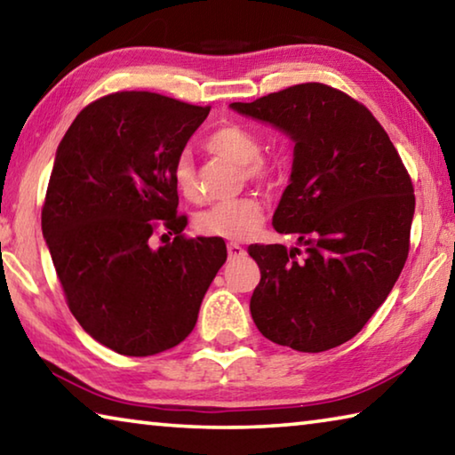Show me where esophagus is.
<instances>
[{
    "label": "esophagus",
    "instance_id": "34e87169",
    "mask_svg": "<svg viewBox=\"0 0 455 455\" xmlns=\"http://www.w3.org/2000/svg\"><path fill=\"white\" fill-rule=\"evenodd\" d=\"M227 251H228V259H241V257L246 255V251L243 249L241 244H236V243H228L227 244Z\"/></svg>",
    "mask_w": 455,
    "mask_h": 455
}]
</instances>
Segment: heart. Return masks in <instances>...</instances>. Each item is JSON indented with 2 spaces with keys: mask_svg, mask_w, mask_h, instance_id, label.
I'll list each match as a JSON object with an SVG mask.
<instances>
[{
  "mask_svg": "<svg viewBox=\"0 0 455 455\" xmlns=\"http://www.w3.org/2000/svg\"><path fill=\"white\" fill-rule=\"evenodd\" d=\"M206 150L243 166V174L249 180L271 182L281 172L275 158L260 154V140L255 132L238 124H227L214 130L206 138ZM172 182L176 190L187 200H198L196 172L188 154H180L172 166ZM265 219V206L260 198L246 195L233 200H222L211 209L198 214L196 228L206 236L243 241L260 227Z\"/></svg>",
  "mask_w": 455,
  "mask_h": 455,
  "instance_id": "b5f03b06",
  "label": "heart"
}]
</instances>
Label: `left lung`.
<instances>
[{"mask_svg":"<svg viewBox=\"0 0 455 455\" xmlns=\"http://www.w3.org/2000/svg\"><path fill=\"white\" fill-rule=\"evenodd\" d=\"M233 110L268 122L295 142L276 233L301 249L251 244L260 281L251 315L260 333L319 353L355 337L394 289L410 252L415 195L387 132L357 100L307 82Z\"/></svg>","mask_w":455,"mask_h":455,"instance_id":"obj_1","label":"left lung"}]
</instances>
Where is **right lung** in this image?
Instances as JSON below:
<instances>
[{"label": "right lung", "mask_w": 455, "mask_h": 455, "mask_svg": "<svg viewBox=\"0 0 455 455\" xmlns=\"http://www.w3.org/2000/svg\"><path fill=\"white\" fill-rule=\"evenodd\" d=\"M152 92H116L76 116L58 146L42 233L82 329L120 355L148 357L195 329L227 260L219 236H184L174 160L209 116ZM156 229L174 234L152 250Z\"/></svg>", "instance_id": "right-lung-1"}]
</instances>
